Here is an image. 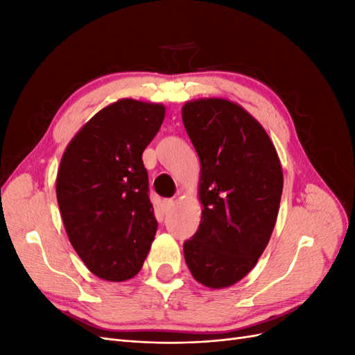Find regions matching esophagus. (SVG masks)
Returning a JSON list of instances; mask_svg holds the SVG:
<instances>
[{
  "mask_svg": "<svg viewBox=\"0 0 355 355\" xmlns=\"http://www.w3.org/2000/svg\"><path fill=\"white\" fill-rule=\"evenodd\" d=\"M173 200H164L163 201V209H164V211H168L171 207H173Z\"/></svg>",
  "mask_w": 355,
  "mask_h": 355,
  "instance_id": "esophagus-1",
  "label": "esophagus"
}]
</instances>
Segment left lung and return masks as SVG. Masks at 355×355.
<instances>
[{
    "label": "left lung",
    "instance_id": "1",
    "mask_svg": "<svg viewBox=\"0 0 355 355\" xmlns=\"http://www.w3.org/2000/svg\"><path fill=\"white\" fill-rule=\"evenodd\" d=\"M182 120L200 157L202 204L197 232L184 243L192 277L230 287L252 271L271 239L283 170L263 127L225 99L185 103Z\"/></svg>",
    "mask_w": 355,
    "mask_h": 355
}]
</instances>
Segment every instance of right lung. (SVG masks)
I'll return each instance as SVG.
<instances>
[{
	"mask_svg": "<svg viewBox=\"0 0 355 355\" xmlns=\"http://www.w3.org/2000/svg\"><path fill=\"white\" fill-rule=\"evenodd\" d=\"M163 105L121 99L96 114L68 145L56 180L63 225L89 270L108 282L135 277L157 232L142 153Z\"/></svg>",
	"mask_w": 355,
	"mask_h": 355,
	"instance_id": "right-lung-1",
	"label": "right lung"
}]
</instances>
